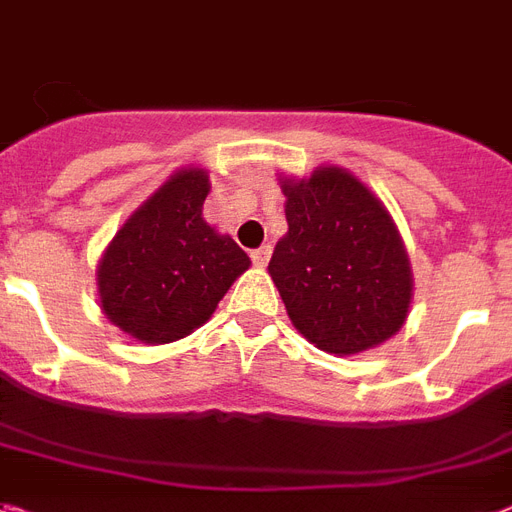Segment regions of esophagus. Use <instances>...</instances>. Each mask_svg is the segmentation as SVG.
<instances>
[{
  "instance_id": "esophagus-1",
  "label": "esophagus",
  "mask_w": 512,
  "mask_h": 512,
  "mask_svg": "<svg viewBox=\"0 0 512 512\" xmlns=\"http://www.w3.org/2000/svg\"><path fill=\"white\" fill-rule=\"evenodd\" d=\"M249 257H252V263H255L257 268H265L270 260V247L268 244H263V247L252 249V252H249Z\"/></svg>"
}]
</instances>
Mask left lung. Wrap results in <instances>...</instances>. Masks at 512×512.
Instances as JSON below:
<instances>
[{
    "label": "left lung",
    "instance_id": "8db88e82",
    "mask_svg": "<svg viewBox=\"0 0 512 512\" xmlns=\"http://www.w3.org/2000/svg\"><path fill=\"white\" fill-rule=\"evenodd\" d=\"M281 191L289 231L268 273L294 328L339 357L397 334L413 299V273L384 202L336 165L310 178H281Z\"/></svg>",
    "mask_w": 512,
    "mask_h": 512
}]
</instances>
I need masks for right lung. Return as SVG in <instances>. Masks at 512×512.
<instances>
[{
  "mask_svg": "<svg viewBox=\"0 0 512 512\" xmlns=\"http://www.w3.org/2000/svg\"><path fill=\"white\" fill-rule=\"evenodd\" d=\"M210 176L184 168L120 226L97 268L102 313L144 344H168L199 328L249 268L228 234L202 218Z\"/></svg>",
  "mask_w": 512,
  "mask_h": 512,
  "instance_id": "right-lung-1",
  "label": "right lung"
}]
</instances>
